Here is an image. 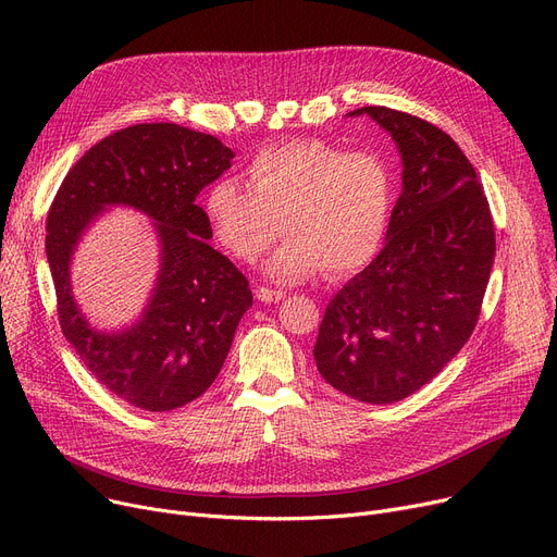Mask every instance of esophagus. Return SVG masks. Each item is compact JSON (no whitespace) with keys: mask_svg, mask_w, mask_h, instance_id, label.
Returning <instances> with one entry per match:
<instances>
[{"mask_svg":"<svg viewBox=\"0 0 557 557\" xmlns=\"http://www.w3.org/2000/svg\"><path fill=\"white\" fill-rule=\"evenodd\" d=\"M255 296L259 302H280V300H284L286 294H282V290H275V288H269V286H257Z\"/></svg>","mask_w":557,"mask_h":557,"instance_id":"34e87169","label":"esophagus"}]
</instances>
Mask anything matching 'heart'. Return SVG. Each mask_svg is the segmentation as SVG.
I'll list each match as a JSON object with an SVG mask.
<instances>
[{
  "label": "heart",
  "mask_w": 557,
  "mask_h": 557,
  "mask_svg": "<svg viewBox=\"0 0 557 557\" xmlns=\"http://www.w3.org/2000/svg\"><path fill=\"white\" fill-rule=\"evenodd\" d=\"M248 184L216 178L202 210L219 244L242 261H255L282 234L271 275L307 280L325 269L343 277L376 255L393 208V175L374 151H345L318 139L263 146L248 166Z\"/></svg>",
  "instance_id": "1"
}]
</instances>
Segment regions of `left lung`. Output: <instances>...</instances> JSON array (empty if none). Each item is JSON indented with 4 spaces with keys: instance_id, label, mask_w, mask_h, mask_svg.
<instances>
[{
    "instance_id": "left-lung-1",
    "label": "left lung",
    "mask_w": 557,
    "mask_h": 557,
    "mask_svg": "<svg viewBox=\"0 0 557 557\" xmlns=\"http://www.w3.org/2000/svg\"><path fill=\"white\" fill-rule=\"evenodd\" d=\"M401 153L386 244L330 300L313 359L347 397L391 404L420 391L470 341L494 261L490 202L458 144L416 114L366 106Z\"/></svg>"
}]
</instances>
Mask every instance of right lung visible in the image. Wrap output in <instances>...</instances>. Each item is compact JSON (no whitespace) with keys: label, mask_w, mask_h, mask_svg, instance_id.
Listing matches in <instances>:
<instances>
[{"label":"right lung","mask_w":557,"mask_h":557,"mask_svg":"<svg viewBox=\"0 0 557 557\" xmlns=\"http://www.w3.org/2000/svg\"><path fill=\"white\" fill-rule=\"evenodd\" d=\"M214 135L178 124H135L95 144L67 171L47 214V259L65 338L99 382L151 413L208 391L252 305L246 275L214 250L196 196L230 169ZM106 203H131L159 221L163 271L143 323L101 335L84 323L69 288V255Z\"/></svg>","instance_id":"right-lung-1"}]
</instances>
